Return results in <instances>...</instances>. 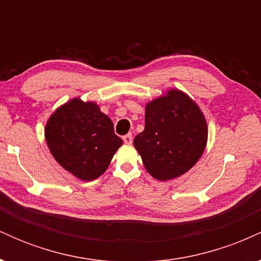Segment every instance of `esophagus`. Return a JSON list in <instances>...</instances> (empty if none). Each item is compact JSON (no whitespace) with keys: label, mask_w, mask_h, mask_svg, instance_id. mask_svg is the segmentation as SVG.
<instances>
[{"label":"esophagus","mask_w":261,"mask_h":261,"mask_svg":"<svg viewBox=\"0 0 261 261\" xmlns=\"http://www.w3.org/2000/svg\"><path fill=\"white\" fill-rule=\"evenodd\" d=\"M122 140H124L125 143H127V145H130V143H133V134H127L125 135V136H122Z\"/></svg>","instance_id":"1"}]
</instances>
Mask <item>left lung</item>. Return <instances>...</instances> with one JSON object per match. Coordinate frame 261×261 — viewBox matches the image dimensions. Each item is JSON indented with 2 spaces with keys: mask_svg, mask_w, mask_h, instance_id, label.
Segmentation results:
<instances>
[{
  "mask_svg": "<svg viewBox=\"0 0 261 261\" xmlns=\"http://www.w3.org/2000/svg\"><path fill=\"white\" fill-rule=\"evenodd\" d=\"M207 141V125L201 110L184 93L168 92L147 104L145 130L134 146L145 168L158 180L180 176L201 157Z\"/></svg>",
  "mask_w": 261,
  "mask_h": 261,
  "instance_id": "left-lung-1",
  "label": "left lung"
}]
</instances>
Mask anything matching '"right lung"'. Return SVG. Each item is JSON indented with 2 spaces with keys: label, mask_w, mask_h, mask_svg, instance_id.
Instances as JSON below:
<instances>
[{
  "label": "right lung",
  "mask_w": 261,
  "mask_h": 261,
  "mask_svg": "<svg viewBox=\"0 0 261 261\" xmlns=\"http://www.w3.org/2000/svg\"><path fill=\"white\" fill-rule=\"evenodd\" d=\"M45 139L55 160L82 180L106 172L122 140L97 104L73 99L59 108L45 127Z\"/></svg>",
  "instance_id": "right-lung-1"
}]
</instances>
